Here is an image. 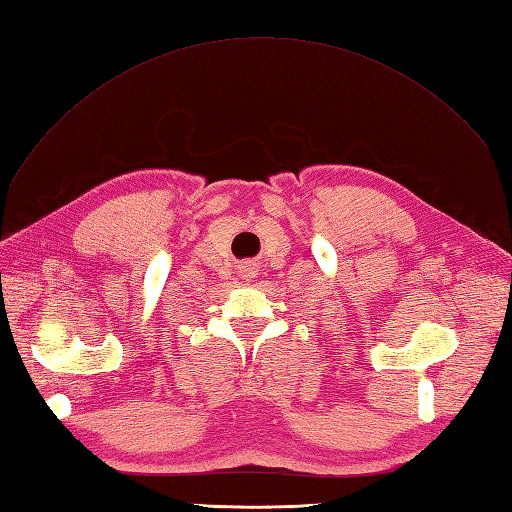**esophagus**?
I'll use <instances>...</instances> for the list:
<instances>
[{
  "label": "esophagus",
  "mask_w": 512,
  "mask_h": 512,
  "mask_svg": "<svg viewBox=\"0 0 512 512\" xmlns=\"http://www.w3.org/2000/svg\"><path fill=\"white\" fill-rule=\"evenodd\" d=\"M239 273L243 276V280H252V278H256V267H254V263H243L239 267Z\"/></svg>",
  "instance_id": "1"
}]
</instances>
